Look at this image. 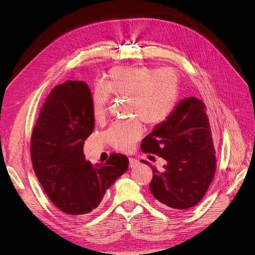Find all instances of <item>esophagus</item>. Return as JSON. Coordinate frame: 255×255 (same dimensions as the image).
<instances>
[{"instance_id": "34e87169", "label": "esophagus", "mask_w": 255, "mask_h": 255, "mask_svg": "<svg viewBox=\"0 0 255 255\" xmlns=\"http://www.w3.org/2000/svg\"><path fill=\"white\" fill-rule=\"evenodd\" d=\"M128 162H129V168L136 167V166H138V163H139V161L137 159H134V158H129Z\"/></svg>"}]
</instances>
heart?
<instances>
[{"instance_id":"heart-1","label":"heart","mask_w":255,"mask_h":255,"mask_svg":"<svg viewBox=\"0 0 255 255\" xmlns=\"http://www.w3.org/2000/svg\"><path fill=\"white\" fill-rule=\"evenodd\" d=\"M109 93L116 98H128V114L148 126H157L170 115L178 99L179 77L171 68L117 67L112 69L93 96V112L97 122L107 112ZM139 121L115 125L106 132L108 142L118 150H126L141 138Z\"/></svg>"}]
</instances>
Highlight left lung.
I'll return each mask as SVG.
<instances>
[{
	"label": "left lung",
	"instance_id": "obj_1",
	"mask_svg": "<svg viewBox=\"0 0 255 255\" xmlns=\"http://www.w3.org/2000/svg\"><path fill=\"white\" fill-rule=\"evenodd\" d=\"M205 109L196 97L181 100L142 142L144 153L167 161L159 172L151 163L140 160L151 167L149 188L164 209L181 211L196 206L213 180L216 157Z\"/></svg>",
	"mask_w": 255,
	"mask_h": 255
}]
</instances>
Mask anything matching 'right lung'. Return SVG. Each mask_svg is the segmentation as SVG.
I'll return each instance as SVG.
<instances>
[{"label": "right lung", "mask_w": 255, "mask_h": 255, "mask_svg": "<svg viewBox=\"0 0 255 255\" xmlns=\"http://www.w3.org/2000/svg\"><path fill=\"white\" fill-rule=\"evenodd\" d=\"M94 128L91 89L83 81L70 80L52 89L33 130L36 176L50 201L70 215L92 212L128 168V157L121 153L95 166L85 160L84 141Z\"/></svg>", "instance_id": "add662e5"}]
</instances>
